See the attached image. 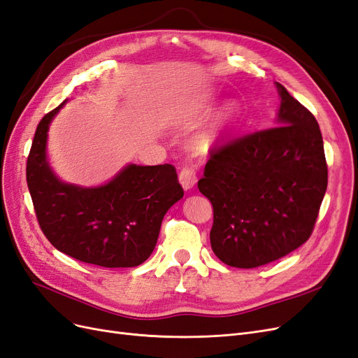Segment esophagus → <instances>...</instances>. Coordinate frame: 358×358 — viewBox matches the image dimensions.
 Returning <instances> with one entry per match:
<instances>
[{"label":"esophagus","instance_id":"obj_1","mask_svg":"<svg viewBox=\"0 0 358 358\" xmlns=\"http://www.w3.org/2000/svg\"><path fill=\"white\" fill-rule=\"evenodd\" d=\"M179 182L183 189H192L197 183V175L191 167H183L179 171Z\"/></svg>","mask_w":358,"mask_h":358}]
</instances>
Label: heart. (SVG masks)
I'll list each match as a JSON object with an SVG mask.
<instances>
[{
    "label": "heart",
    "instance_id": "1",
    "mask_svg": "<svg viewBox=\"0 0 358 358\" xmlns=\"http://www.w3.org/2000/svg\"><path fill=\"white\" fill-rule=\"evenodd\" d=\"M203 107H208V104H203ZM239 116H241L239 104L237 103L227 104L224 109L216 115V117L209 125H206L196 134V137L192 140L194 148L203 154L212 152L213 149H216L222 143L227 133H229L231 127L237 122Z\"/></svg>",
    "mask_w": 358,
    "mask_h": 358
}]
</instances>
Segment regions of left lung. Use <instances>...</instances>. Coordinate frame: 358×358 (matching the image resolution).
<instances>
[{"label": "left lung", "instance_id": "1", "mask_svg": "<svg viewBox=\"0 0 358 358\" xmlns=\"http://www.w3.org/2000/svg\"><path fill=\"white\" fill-rule=\"evenodd\" d=\"M276 90L278 127L212 150L199 180L213 206L212 251L231 267L264 266L305 243L327 189L315 116L278 82Z\"/></svg>", "mask_w": 358, "mask_h": 358}]
</instances>
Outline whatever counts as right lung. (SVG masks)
Masks as SVG:
<instances>
[{
    "label": "right lung",
    "instance_id": "add662e5",
    "mask_svg": "<svg viewBox=\"0 0 358 358\" xmlns=\"http://www.w3.org/2000/svg\"><path fill=\"white\" fill-rule=\"evenodd\" d=\"M62 101L37 125L27 182L38 224L58 251L101 267H136L152 254L161 222L183 197L171 164H128L109 182L80 187L62 182L48 159V131Z\"/></svg>",
    "mask_w": 358,
    "mask_h": 358
}]
</instances>
